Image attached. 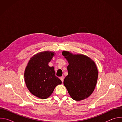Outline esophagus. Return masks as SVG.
<instances>
[{
  "instance_id": "34e87169",
  "label": "esophagus",
  "mask_w": 122,
  "mask_h": 122,
  "mask_svg": "<svg viewBox=\"0 0 122 122\" xmlns=\"http://www.w3.org/2000/svg\"><path fill=\"white\" fill-rule=\"evenodd\" d=\"M64 77L63 76H62V77H60V79L61 80V81L62 82H63V81H64Z\"/></svg>"
}]
</instances>
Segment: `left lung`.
Returning a JSON list of instances; mask_svg holds the SVG:
<instances>
[{
    "label": "left lung",
    "mask_w": 122,
    "mask_h": 122,
    "mask_svg": "<svg viewBox=\"0 0 122 122\" xmlns=\"http://www.w3.org/2000/svg\"><path fill=\"white\" fill-rule=\"evenodd\" d=\"M62 55L68 63V75L64 84L68 94L74 100L88 98L93 92L98 78V70L95 62L82 54H73L64 51Z\"/></svg>",
    "instance_id": "1"
}]
</instances>
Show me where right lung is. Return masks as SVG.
I'll return each instance as SVG.
<instances>
[{"label": "right lung", "mask_w": 122, "mask_h": 122, "mask_svg": "<svg viewBox=\"0 0 122 122\" xmlns=\"http://www.w3.org/2000/svg\"><path fill=\"white\" fill-rule=\"evenodd\" d=\"M55 55L51 51L39 52L30 58L25 69L24 78L27 89L41 99L48 98L56 87L62 83L56 76L54 67L48 65Z\"/></svg>", "instance_id": "1"}]
</instances>
